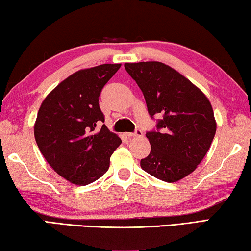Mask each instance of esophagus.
I'll return each instance as SVG.
<instances>
[{"mask_svg": "<svg viewBox=\"0 0 251 251\" xmlns=\"http://www.w3.org/2000/svg\"><path fill=\"white\" fill-rule=\"evenodd\" d=\"M126 136H128L129 138H134V137H142L143 136V131L141 129H136L135 133H127Z\"/></svg>", "mask_w": 251, "mask_h": 251, "instance_id": "obj_1", "label": "esophagus"}]
</instances>
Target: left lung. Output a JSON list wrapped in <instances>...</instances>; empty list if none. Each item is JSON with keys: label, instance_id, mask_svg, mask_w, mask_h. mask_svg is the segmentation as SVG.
I'll list each match as a JSON object with an SVG mask.
<instances>
[{"label": "left lung", "instance_id": "left-lung-1", "mask_svg": "<svg viewBox=\"0 0 251 251\" xmlns=\"http://www.w3.org/2000/svg\"><path fill=\"white\" fill-rule=\"evenodd\" d=\"M141 88L157 129L146 133L151 150L141 160L143 171L166 182L192 174L215 137L216 120L207 96L179 72L160 62L125 63Z\"/></svg>", "mask_w": 251, "mask_h": 251}]
</instances>
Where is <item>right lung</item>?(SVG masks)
I'll return each mask as SVG.
<instances>
[{"label": "right lung", "mask_w": 251, "mask_h": 251, "mask_svg": "<svg viewBox=\"0 0 251 251\" xmlns=\"http://www.w3.org/2000/svg\"><path fill=\"white\" fill-rule=\"evenodd\" d=\"M122 64H101L79 70L45 97L34 124L42 155L59 176L84 186L108 171L109 158L121 138L104 123L99 97Z\"/></svg>", "instance_id": "add662e5"}]
</instances>
